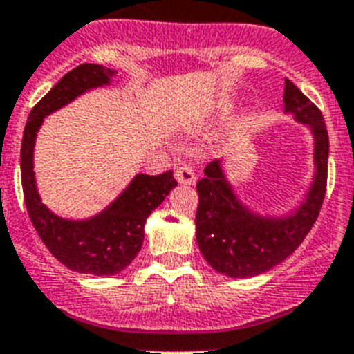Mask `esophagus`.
Returning a JSON list of instances; mask_svg holds the SVG:
<instances>
[{
	"label": "esophagus",
	"mask_w": 354,
	"mask_h": 354,
	"mask_svg": "<svg viewBox=\"0 0 354 354\" xmlns=\"http://www.w3.org/2000/svg\"><path fill=\"white\" fill-rule=\"evenodd\" d=\"M174 176H176L178 183H182V185H192V183H196V174L192 171V167H189V165L178 167L174 171Z\"/></svg>",
	"instance_id": "obj_1"
}]
</instances>
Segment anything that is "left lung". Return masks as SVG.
I'll use <instances>...</instances> for the list:
<instances>
[{"label": "left lung", "mask_w": 354, "mask_h": 354, "mask_svg": "<svg viewBox=\"0 0 354 354\" xmlns=\"http://www.w3.org/2000/svg\"><path fill=\"white\" fill-rule=\"evenodd\" d=\"M284 108L299 122L310 124L315 135L317 174L308 200L297 214L284 219L257 218L236 200L225 182L218 160L205 167V176L196 183V239L207 263L228 277H254L268 272L304 241L322 209L328 187L329 138L320 109L286 79Z\"/></svg>", "instance_id": "8db88e82"}]
</instances>
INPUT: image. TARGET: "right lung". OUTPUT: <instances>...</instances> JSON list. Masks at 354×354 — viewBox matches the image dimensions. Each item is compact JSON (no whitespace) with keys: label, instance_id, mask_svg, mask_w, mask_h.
<instances>
[{"label":"right lung","instance_id":"add662e5","mask_svg":"<svg viewBox=\"0 0 354 354\" xmlns=\"http://www.w3.org/2000/svg\"><path fill=\"white\" fill-rule=\"evenodd\" d=\"M115 73V70L90 62L68 71L32 108L21 144V183L32 225L50 254L79 273L115 275L129 266L142 250L145 219L178 185L172 171L156 176L138 174L109 209L88 221L61 219L41 203L32 171L35 133L41 122L82 91L108 84Z\"/></svg>","mask_w":354,"mask_h":354}]
</instances>
